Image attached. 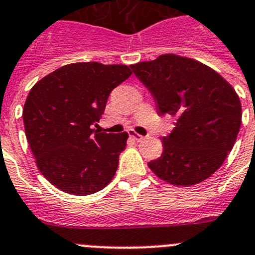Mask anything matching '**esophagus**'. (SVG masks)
Here are the masks:
<instances>
[{
    "label": "esophagus",
    "mask_w": 255,
    "mask_h": 255,
    "mask_svg": "<svg viewBox=\"0 0 255 255\" xmlns=\"http://www.w3.org/2000/svg\"><path fill=\"white\" fill-rule=\"evenodd\" d=\"M129 136L132 137V138H134L136 139V141H142V139L144 138L143 136H142V134H139V133H137V132H134V130H129Z\"/></svg>",
    "instance_id": "esophagus-1"
}]
</instances>
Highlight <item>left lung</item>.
Listing matches in <instances>:
<instances>
[{"mask_svg": "<svg viewBox=\"0 0 255 255\" xmlns=\"http://www.w3.org/2000/svg\"><path fill=\"white\" fill-rule=\"evenodd\" d=\"M130 68L153 96L159 114L176 119L175 128L162 137V155L148 167L175 185L210 178L233 148L242 125V104L233 86L203 63L174 54Z\"/></svg>", "mask_w": 255, "mask_h": 255, "instance_id": "left-lung-1", "label": "left lung"}]
</instances>
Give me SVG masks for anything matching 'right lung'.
I'll return each mask as SVG.
<instances>
[{
	"instance_id": "1",
	"label": "right lung",
	"mask_w": 255,
	"mask_h": 255,
	"mask_svg": "<svg viewBox=\"0 0 255 255\" xmlns=\"http://www.w3.org/2000/svg\"><path fill=\"white\" fill-rule=\"evenodd\" d=\"M130 75L125 65L82 62L34 85L22 111L25 134L39 170L54 187L88 196L111 183L128 134L100 132L94 126L112 90Z\"/></svg>"
}]
</instances>
